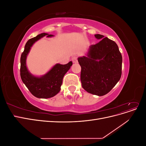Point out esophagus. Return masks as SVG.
Here are the masks:
<instances>
[{
	"label": "esophagus",
	"instance_id": "1",
	"mask_svg": "<svg viewBox=\"0 0 146 146\" xmlns=\"http://www.w3.org/2000/svg\"><path fill=\"white\" fill-rule=\"evenodd\" d=\"M72 62L74 63H77V61H77V56H72Z\"/></svg>",
	"mask_w": 146,
	"mask_h": 146
}]
</instances>
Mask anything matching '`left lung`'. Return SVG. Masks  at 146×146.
<instances>
[{
  "label": "left lung",
  "instance_id": "1",
  "mask_svg": "<svg viewBox=\"0 0 146 146\" xmlns=\"http://www.w3.org/2000/svg\"><path fill=\"white\" fill-rule=\"evenodd\" d=\"M95 37L101 40L90 47L88 57H80L78 61L83 89L102 96L108 93L120 80L122 57L115 42L100 34Z\"/></svg>",
  "mask_w": 146,
  "mask_h": 146
}]
</instances>
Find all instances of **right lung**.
Segmentation results:
<instances>
[{
	"label": "right lung",
	"mask_w": 146,
	"mask_h": 146,
	"mask_svg": "<svg viewBox=\"0 0 146 146\" xmlns=\"http://www.w3.org/2000/svg\"><path fill=\"white\" fill-rule=\"evenodd\" d=\"M44 36L52 37L54 35L42 33L30 39L25 44L24 50L21 56L20 75L22 81L34 96L38 98L47 99L58 93L62 85L63 77L72 65V62L70 61L66 64H56L46 74L41 77L32 76L26 66V58L33 44Z\"/></svg>",
	"instance_id": "add662e5"
}]
</instances>
